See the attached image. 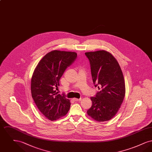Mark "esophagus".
Listing matches in <instances>:
<instances>
[{
  "instance_id": "1",
  "label": "esophagus",
  "mask_w": 152,
  "mask_h": 152,
  "mask_svg": "<svg viewBox=\"0 0 152 152\" xmlns=\"http://www.w3.org/2000/svg\"><path fill=\"white\" fill-rule=\"evenodd\" d=\"M73 100L75 101H80L81 100V98H80V99H76V98H74V99H73Z\"/></svg>"
}]
</instances>
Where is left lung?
<instances>
[{"label":"left lung","mask_w":152,"mask_h":152,"mask_svg":"<svg viewBox=\"0 0 152 152\" xmlns=\"http://www.w3.org/2000/svg\"><path fill=\"white\" fill-rule=\"evenodd\" d=\"M85 55L90 63L94 87L100 89L91 97L92 105L87 113L96 121H109L116 115L125 97L122 71L116 58L108 52H89Z\"/></svg>","instance_id":"obj_1"}]
</instances>
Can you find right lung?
<instances>
[{
    "label": "right lung",
    "instance_id": "obj_1",
    "mask_svg": "<svg viewBox=\"0 0 152 152\" xmlns=\"http://www.w3.org/2000/svg\"><path fill=\"white\" fill-rule=\"evenodd\" d=\"M74 52L58 50L46 54L39 61L31 79V94L39 111L51 121L65 116L70 108L65 94H58L55 88L66 69L77 58Z\"/></svg>",
    "mask_w": 152,
    "mask_h": 152
}]
</instances>
